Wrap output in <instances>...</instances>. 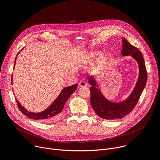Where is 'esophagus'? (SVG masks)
I'll return each instance as SVG.
<instances>
[{"label":"esophagus","instance_id":"34e87169","mask_svg":"<svg viewBox=\"0 0 160 160\" xmlns=\"http://www.w3.org/2000/svg\"><path fill=\"white\" fill-rule=\"evenodd\" d=\"M78 85H79V87H86V86H87V83H86L84 81H81V82H80V83H78Z\"/></svg>","mask_w":160,"mask_h":160}]
</instances>
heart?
Segmentation results:
<instances>
[{"instance_id":"heart-1","label":"heart","mask_w":160,"mask_h":160,"mask_svg":"<svg viewBox=\"0 0 160 160\" xmlns=\"http://www.w3.org/2000/svg\"><path fill=\"white\" fill-rule=\"evenodd\" d=\"M101 54V52L99 51H94V52H90L88 53L86 56V59L88 60H92L96 58L97 56H99Z\"/></svg>"}]
</instances>
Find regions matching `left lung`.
I'll list each match as a JSON object with an SVG mask.
<instances>
[{"mask_svg": "<svg viewBox=\"0 0 160 160\" xmlns=\"http://www.w3.org/2000/svg\"><path fill=\"white\" fill-rule=\"evenodd\" d=\"M122 49L121 55L130 56L138 64L139 77L135 86L129 96L121 102H112L102 94L94 76L88 77V82L91 85L90 103L97 115L105 120L121 119L129 114L139 101L140 96L146 86L148 73L145 61L141 52L124 38H122Z\"/></svg>", "mask_w": 160, "mask_h": 160, "instance_id": "8db88e82", "label": "left lung"}]
</instances>
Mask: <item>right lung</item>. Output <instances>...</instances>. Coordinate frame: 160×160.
<instances>
[{
    "instance_id": "right-lung-1",
    "label": "right lung",
    "mask_w": 160,
    "mask_h": 160,
    "mask_svg": "<svg viewBox=\"0 0 160 160\" xmlns=\"http://www.w3.org/2000/svg\"><path fill=\"white\" fill-rule=\"evenodd\" d=\"M23 48H22L21 51L23 49ZM19 52L18 53L15 58L14 68L15 66L17 56ZM11 84H12V76L11 78ZM77 86H78V84H75L72 86L64 87L61 90V93L58 96V98L54 100V101L48 108H46L43 111H41L39 112H33L28 111L20 104V102L18 101L16 98V101L17 105L19 109L21 111L22 113H23L24 115H26L27 117L32 118L33 120L42 121L43 122H52L55 121L59 118L61 112L63 110L64 104L68 100V99L70 98V97L72 95V94L74 92H75Z\"/></svg>"
}]
</instances>
